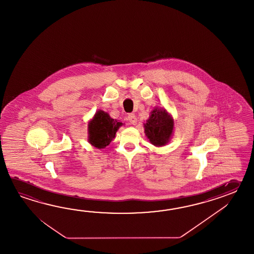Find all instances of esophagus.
I'll return each instance as SVG.
<instances>
[{
    "instance_id": "esophagus-1",
    "label": "esophagus",
    "mask_w": 254,
    "mask_h": 254,
    "mask_svg": "<svg viewBox=\"0 0 254 254\" xmlns=\"http://www.w3.org/2000/svg\"><path fill=\"white\" fill-rule=\"evenodd\" d=\"M128 121H129L130 125H135L137 124V118L133 114H129L128 115Z\"/></svg>"
}]
</instances>
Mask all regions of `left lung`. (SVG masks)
I'll return each mask as SVG.
<instances>
[{"label":"left lung","instance_id":"obj_1","mask_svg":"<svg viewBox=\"0 0 254 254\" xmlns=\"http://www.w3.org/2000/svg\"><path fill=\"white\" fill-rule=\"evenodd\" d=\"M146 136L153 145L162 146L167 143L173 130V118L163 109H154L144 125Z\"/></svg>","mask_w":254,"mask_h":254}]
</instances>
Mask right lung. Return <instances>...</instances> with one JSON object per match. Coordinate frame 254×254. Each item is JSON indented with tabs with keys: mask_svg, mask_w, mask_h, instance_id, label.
<instances>
[{
	"mask_svg": "<svg viewBox=\"0 0 254 254\" xmlns=\"http://www.w3.org/2000/svg\"><path fill=\"white\" fill-rule=\"evenodd\" d=\"M123 124L112 119L107 113L99 111L89 123V141L92 146L103 149L113 140Z\"/></svg>",
	"mask_w": 254,
	"mask_h": 254,
	"instance_id": "right-lung-1",
	"label": "right lung"
}]
</instances>
